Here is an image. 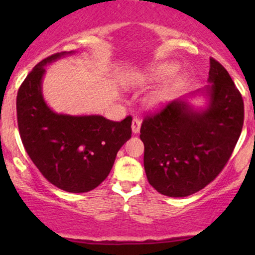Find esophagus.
Masks as SVG:
<instances>
[{
    "label": "esophagus",
    "mask_w": 255,
    "mask_h": 255,
    "mask_svg": "<svg viewBox=\"0 0 255 255\" xmlns=\"http://www.w3.org/2000/svg\"><path fill=\"white\" fill-rule=\"evenodd\" d=\"M140 126H141V121H140V120L137 118H134L133 122H131V130H133L134 134L139 133Z\"/></svg>",
    "instance_id": "obj_1"
}]
</instances>
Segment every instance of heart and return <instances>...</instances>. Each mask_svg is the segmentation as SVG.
I'll return each mask as SVG.
<instances>
[{
    "instance_id": "heart-1",
    "label": "heart",
    "mask_w": 255,
    "mask_h": 255,
    "mask_svg": "<svg viewBox=\"0 0 255 255\" xmlns=\"http://www.w3.org/2000/svg\"><path fill=\"white\" fill-rule=\"evenodd\" d=\"M178 67L174 63H162L157 64V66L152 67V68L146 71L145 73H141L135 78V83H151V81H158L163 80V79L171 77L176 73ZM182 80L177 79V80L168 83L163 87L159 92H157L151 99V103L154 105L163 104L165 103L168 99H170L172 93L175 92V90L180 86Z\"/></svg>"
}]
</instances>
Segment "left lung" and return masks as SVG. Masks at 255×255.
Listing matches in <instances>:
<instances>
[{"mask_svg": "<svg viewBox=\"0 0 255 255\" xmlns=\"http://www.w3.org/2000/svg\"><path fill=\"white\" fill-rule=\"evenodd\" d=\"M209 83L201 91L209 97L205 109L194 110L177 99L142 121L146 176L166 197H188L212 182L241 134L244 99L227 69L212 57Z\"/></svg>", "mask_w": 255, "mask_h": 255, "instance_id": "obj_1", "label": "left lung"}]
</instances>
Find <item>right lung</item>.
I'll return each instance as SVG.
<instances>
[{
	"mask_svg": "<svg viewBox=\"0 0 255 255\" xmlns=\"http://www.w3.org/2000/svg\"><path fill=\"white\" fill-rule=\"evenodd\" d=\"M67 54L44 58L28 73L17 91V127L26 152L49 182L85 193L108 177L119 150L131 136V118L115 122L99 115L54 113L43 98L42 79L46 64Z\"/></svg>",
	"mask_w": 255,
	"mask_h": 255,
	"instance_id": "1",
	"label": "right lung"
}]
</instances>
